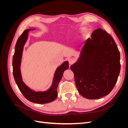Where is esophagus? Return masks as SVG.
I'll return each instance as SVG.
<instances>
[{
    "instance_id": "34e87169",
    "label": "esophagus",
    "mask_w": 128,
    "mask_h": 128,
    "mask_svg": "<svg viewBox=\"0 0 128 128\" xmlns=\"http://www.w3.org/2000/svg\"><path fill=\"white\" fill-rule=\"evenodd\" d=\"M68 61H69V64H70V65H71V64H72L74 63L75 62V61L74 59H72V58H71V59H69L68 60Z\"/></svg>"
}]
</instances>
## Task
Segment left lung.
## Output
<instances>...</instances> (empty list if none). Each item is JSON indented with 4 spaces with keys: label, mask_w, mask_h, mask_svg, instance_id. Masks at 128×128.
I'll list each match as a JSON object with an SVG mask.
<instances>
[{
    "label": "left lung",
    "mask_w": 128,
    "mask_h": 128,
    "mask_svg": "<svg viewBox=\"0 0 128 128\" xmlns=\"http://www.w3.org/2000/svg\"><path fill=\"white\" fill-rule=\"evenodd\" d=\"M120 53L113 38L101 28L95 30L70 66L78 92L88 99L108 94L116 83L121 69Z\"/></svg>",
    "instance_id": "left-lung-1"
}]
</instances>
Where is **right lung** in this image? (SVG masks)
Returning <instances> with one entry per match:
<instances>
[{"mask_svg":"<svg viewBox=\"0 0 128 128\" xmlns=\"http://www.w3.org/2000/svg\"><path fill=\"white\" fill-rule=\"evenodd\" d=\"M34 29L24 30L18 37L15 45L14 54L13 57V74L17 86L24 97L29 101L37 104H46L54 101L58 96L57 88L62 77L64 72L69 68V63L65 61L58 67L55 72L52 86L48 90L44 92H35L27 86L22 81L20 66L24 46L28 36V32Z\"/></svg>","mask_w":128,"mask_h":128,"instance_id":"obj_1","label":"right lung"}]
</instances>
